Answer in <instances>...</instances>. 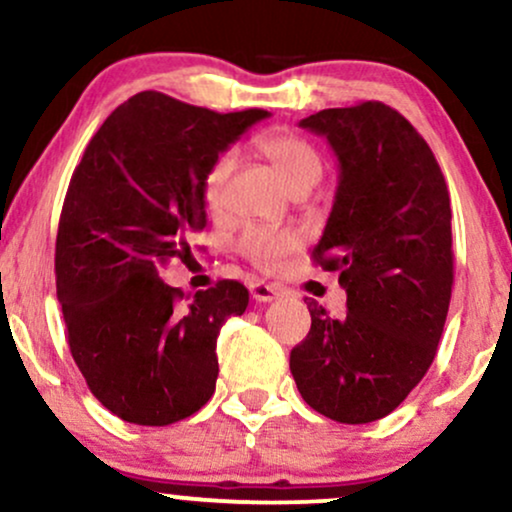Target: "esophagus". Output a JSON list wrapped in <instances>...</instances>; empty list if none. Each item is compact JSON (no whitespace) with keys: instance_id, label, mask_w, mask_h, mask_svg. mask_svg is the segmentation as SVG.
Here are the masks:
<instances>
[{"instance_id":"esophagus-1","label":"esophagus","mask_w":512,"mask_h":512,"mask_svg":"<svg viewBox=\"0 0 512 512\" xmlns=\"http://www.w3.org/2000/svg\"><path fill=\"white\" fill-rule=\"evenodd\" d=\"M250 295H252V300H257V303H272V300H276L279 295H283V288L279 286V283L255 281L250 286Z\"/></svg>"}]
</instances>
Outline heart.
I'll list each match as a JSON object with an SVG mask.
<instances>
[{"instance_id":"heart-1","label":"heart","mask_w":512,"mask_h":512,"mask_svg":"<svg viewBox=\"0 0 512 512\" xmlns=\"http://www.w3.org/2000/svg\"><path fill=\"white\" fill-rule=\"evenodd\" d=\"M255 145L293 190L312 188L322 178V155L303 135L276 128V131L262 133L255 140ZM233 169H236V152L233 150L219 152L214 162L209 164L205 174V200L209 207H217L221 202L226 181H229ZM300 243H303V236L293 229L245 226L236 240V250L252 267L262 269V272H272V269L279 267L283 257L291 255Z\"/></svg>"}]
</instances>
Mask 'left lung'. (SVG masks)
Listing matches in <instances>:
<instances>
[{"label":"left lung","mask_w":512,"mask_h":512,"mask_svg":"<svg viewBox=\"0 0 512 512\" xmlns=\"http://www.w3.org/2000/svg\"><path fill=\"white\" fill-rule=\"evenodd\" d=\"M338 157V188L312 260L338 272L346 315L307 305L310 334L291 372L312 410L343 424L381 420L434 362L453 288L451 197L427 140L384 102L300 121Z\"/></svg>","instance_id":"1"}]
</instances>
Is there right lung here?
Listing matches in <instances>:
<instances>
[{"mask_svg": "<svg viewBox=\"0 0 512 512\" xmlns=\"http://www.w3.org/2000/svg\"><path fill=\"white\" fill-rule=\"evenodd\" d=\"M264 109L219 114L145 90L92 135L61 207L54 272L73 360L123 422L186 420L217 386V336L248 288L219 281L186 295L159 279L188 262L207 224L205 174Z\"/></svg>", "mask_w": 512, "mask_h": 512, "instance_id": "add662e5", "label": "right lung"}]
</instances>
